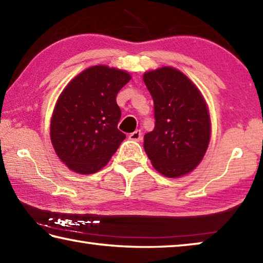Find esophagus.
Masks as SVG:
<instances>
[{"label":"esophagus","mask_w":263,"mask_h":263,"mask_svg":"<svg viewBox=\"0 0 263 263\" xmlns=\"http://www.w3.org/2000/svg\"><path fill=\"white\" fill-rule=\"evenodd\" d=\"M128 139H131L133 141H140L141 140V131L136 130L135 132L130 133V136H128Z\"/></svg>","instance_id":"1"}]
</instances>
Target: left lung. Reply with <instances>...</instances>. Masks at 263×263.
<instances>
[{"mask_svg":"<svg viewBox=\"0 0 263 263\" xmlns=\"http://www.w3.org/2000/svg\"><path fill=\"white\" fill-rule=\"evenodd\" d=\"M154 102L155 126L144 137L145 152L166 177H181L198 166L211 136L206 102L179 69L161 67L144 74Z\"/></svg>","mask_w":263,"mask_h":263,"instance_id":"8db88e82","label":"left lung"}]
</instances>
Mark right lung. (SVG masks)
I'll use <instances>...</instances> for the list:
<instances>
[{
	"label": "right lung",
	"mask_w": 263,
	"mask_h": 263,
	"mask_svg": "<svg viewBox=\"0 0 263 263\" xmlns=\"http://www.w3.org/2000/svg\"><path fill=\"white\" fill-rule=\"evenodd\" d=\"M130 80L126 70L96 65L62 90L53 110L50 137L58 158L73 172H99L126 138L117 127L122 112L116 97Z\"/></svg>",
	"instance_id": "obj_1"
}]
</instances>
